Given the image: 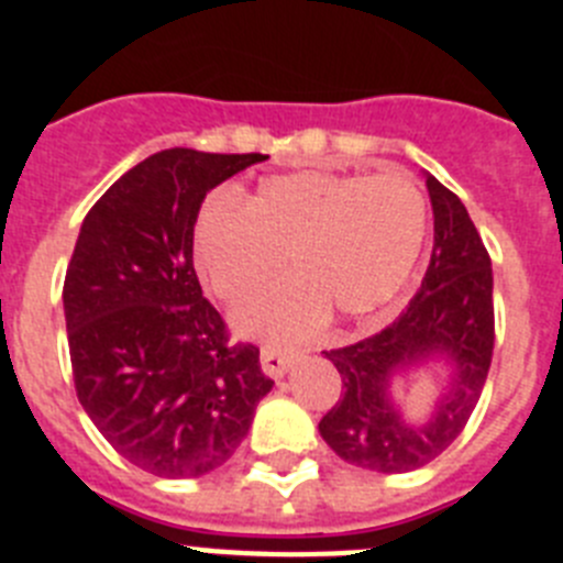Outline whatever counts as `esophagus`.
I'll return each instance as SVG.
<instances>
[{
	"instance_id": "esophagus-1",
	"label": "esophagus",
	"mask_w": 563,
	"mask_h": 563,
	"mask_svg": "<svg viewBox=\"0 0 563 563\" xmlns=\"http://www.w3.org/2000/svg\"><path fill=\"white\" fill-rule=\"evenodd\" d=\"M258 357H262V369H265V375L271 377H282L287 369H290V363H292V352L278 350V346H271V343L262 346Z\"/></svg>"
}]
</instances>
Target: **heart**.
<instances>
[{
  "label": "heart",
  "mask_w": 563,
  "mask_h": 563,
  "mask_svg": "<svg viewBox=\"0 0 563 563\" xmlns=\"http://www.w3.org/2000/svg\"><path fill=\"white\" fill-rule=\"evenodd\" d=\"M429 197L411 174H276L245 206L208 202L194 225V262L213 296L236 301L282 273L233 312L245 335L296 341L338 312L377 316L417 271L429 242Z\"/></svg>",
  "instance_id": "1"
}]
</instances>
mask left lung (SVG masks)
<instances>
[{
	"label": "left lung",
	"instance_id": "obj_1",
	"mask_svg": "<svg viewBox=\"0 0 563 563\" xmlns=\"http://www.w3.org/2000/svg\"><path fill=\"white\" fill-rule=\"evenodd\" d=\"M434 208V251L422 287L395 324L324 352L341 375V395L318 431L341 460L377 474L429 465L462 434L494 357V273L479 231L454 191L426 177ZM440 354L455 366L452 391L426 427L406 423L388 402L397 368Z\"/></svg>",
	"mask_w": 563,
	"mask_h": 563
}]
</instances>
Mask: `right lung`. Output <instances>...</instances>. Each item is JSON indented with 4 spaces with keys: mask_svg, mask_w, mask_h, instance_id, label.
Segmentation results:
<instances>
[{
    "mask_svg": "<svg viewBox=\"0 0 563 563\" xmlns=\"http://www.w3.org/2000/svg\"><path fill=\"white\" fill-rule=\"evenodd\" d=\"M267 154L163 148L89 208L64 278L69 363L89 420L154 476L231 460L273 380L231 341L194 271V222L213 186Z\"/></svg>",
    "mask_w": 563,
    "mask_h": 563,
    "instance_id": "1",
    "label": "right lung"
}]
</instances>
